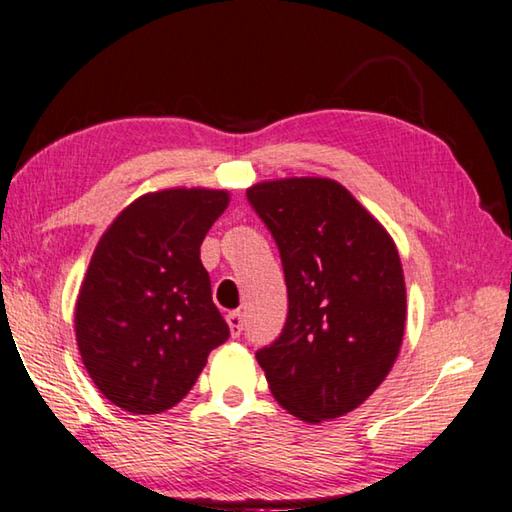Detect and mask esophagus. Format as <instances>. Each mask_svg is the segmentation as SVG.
Segmentation results:
<instances>
[{
    "label": "esophagus",
    "instance_id": "34e87169",
    "mask_svg": "<svg viewBox=\"0 0 512 512\" xmlns=\"http://www.w3.org/2000/svg\"><path fill=\"white\" fill-rule=\"evenodd\" d=\"M228 325H230V334L237 339V336H241V332H244V314H241V311H230Z\"/></svg>",
    "mask_w": 512,
    "mask_h": 512
}]
</instances>
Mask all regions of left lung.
Masks as SVG:
<instances>
[{"label":"left lung","instance_id":"obj_1","mask_svg":"<svg viewBox=\"0 0 512 512\" xmlns=\"http://www.w3.org/2000/svg\"><path fill=\"white\" fill-rule=\"evenodd\" d=\"M246 196L280 250L289 293L282 334L255 354L268 388L300 420L341 418L375 393L400 352V253L336 180H271Z\"/></svg>","mask_w":512,"mask_h":512}]
</instances>
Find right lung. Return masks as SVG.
Masks as SVG:
<instances>
[{"label": "right lung", "instance_id": "1", "mask_svg": "<svg viewBox=\"0 0 512 512\" xmlns=\"http://www.w3.org/2000/svg\"><path fill=\"white\" fill-rule=\"evenodd\" d=\"M219 189L144 194L103 232L76 300L85 370L119 409L162 413L192 391L230 329L212 302L201 244L228 207Z\"/></svg>", "mask_w": 512, "mask_h": 512}]
</instances>
